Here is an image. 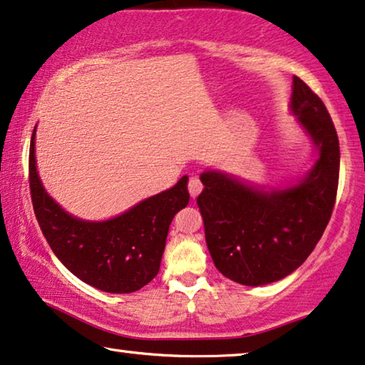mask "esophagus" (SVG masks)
<instances>
[{
	"instance_id": "esophagus-1",
	"label": "esophagus",
	"mask_w": 365,
	"mask_h": 365,
	"mask_svg": "<svg viewBox=\"0 0 365 365\" xmlns=\"http://www.w3.org/2000/svg\"><path fill=\"white\" fill-rule=\"evenodd\" d=\"M201 190H203V183L200 182L198 177H192L188 180V192H190V197L192 198H197L198 195L201 193Z\"/></svg>"
}]
</instances>
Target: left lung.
I'll return each mask as SVG.
<instances>
[{
  "instance_id": "left-lung-1",
  "label": "left lung",
  "mask_w": 365,
  "mask_h": 365,
  "mask_svg": "<svg viewBox=\"0 0 365 365\" xmlns=\"http://www.w3.org/2000/svg\"><path fill=\"white\" fill-rule=\"evenodd\" d=\"M290 113L317 150L314 165L285 187H264L221 170L200 175L197 198L216 269L247 287L295 272L328 226L339 180V140L324 103L293 77Z\"/></svg>"
}]
</instances>
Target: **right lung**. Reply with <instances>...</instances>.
I'll use <instances>...</instances> for the list:
<instances>
[{
  "mask_svg": "<svg viewBox=\"0 0 365 365\" xmlns=\"http://www.w3.org/2000/svg\"><path fill=\"white\" fill-rule=\"evenodd\" d=\"M36 128L29 150L31 198L53 254L75 277L98 290L133 293L148 285L159 274L173 216L190 201L188 177L111 220H80L43 188L36 162Z\"/></svg>",
  "mask_w": 365,
  "mask_h": 365,
  "instance_id": "right-lung-1",
  "label": "right lung"
}]
</instances>
